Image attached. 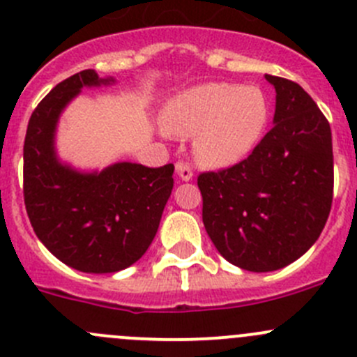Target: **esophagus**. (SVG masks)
Here are the masks:
<instances>
[{
    "instance_id": "esophagus-1",
    "label": "esophagus",
    "mask_w": 357,
    "mask_h": 357,
    "mask_svg": "<svg viewBox=\"0 0 357 357\" xmlns=\"http://www.w3.org/2000/svg\"><path fill=\"white\" fill-rule=\"evenodd\" d=\"M175 170H177V175L183 180V182L192 178V168L187 163H183V161H178V163L175 165Z\"/></svg>"
}]
</instances>
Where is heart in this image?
<instances>
[{"label":"heart","instance_id":"b5f03b06","mask_svg":"<svg viewBox=\"0 0 357 357\" xmlns=\"http://www.w3.org/2000/svg\"><path fill=\"white\" fill-rule=\"evenodd\" d=\"M271 100L255 84L203 83L172 97L163 126L177 137H194V156L204 167L245 160L264 139Z\"/></svg>","mask_w":357,"mask_h":357}]
</instances>
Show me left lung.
I'll return each instance as SVG.
<instances>
[{
  "label": "left lung",
  "mask_w": 357,
  "mask_h": 357,
  "mask_svg": "<svg viewBox=\"0 0 357 357\" xmlns=\"http://www.w3.org/2000/svg\"><path fill=\"white\" fill-rule=\"evenodd\" d=\"M266 79L276 90L273 128L246 160L197 177L215 248L252 273L300 259L319 238L333 199L330 123L295 81Z\"/></svg>",
  "instance_id": "left-lung-1"
}]
</instances>
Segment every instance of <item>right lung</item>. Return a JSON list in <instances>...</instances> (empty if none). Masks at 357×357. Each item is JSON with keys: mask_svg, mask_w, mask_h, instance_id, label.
Listing matches in <instances>:
<instances>
[{"mask_svg": "<svg viewBox=\"0 0 357 357\" xmlns=\"http://www.w3.org/2000/svg\"><path fill=\"white\" fill-rule=\"evenodd\" d=\"M114 83L93 69L59 83L31 114L24 142V203L40 241L81 273H118L135 264L156 236L174 189V165L114 163L79 172L55 151L57 123L83 86Z\"/></svg>", "mask_w": 357, "mask_h": 357, "instance_id": "add662e5", "label": "right lung"}]
</instances>
